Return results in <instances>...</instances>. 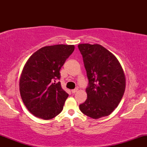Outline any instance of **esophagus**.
<instances>
[{
	"instance_id": "obj_1",
	"label": "esophagus",
	"mask_w": 147,
	"mask_h": 147,
	"mask_svg": "<svg viewBox=\"0 0 147 147\" xmlns=\"http://www.w3.org/2000/svg\"><path fill=\"white\" fill-rule=\"evenodd\" d=\"M77 90H78V88H75V89H73V90H71L72 93H75V92H77Z\"/></svg>"
}]
</instances>
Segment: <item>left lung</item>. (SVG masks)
<instances>
[{
  "label": "left lung",
  "instance_id": "obj_1",
  "mask_svg": "<svg viewBox=\"0 0 147 147\" xmlns=\"http://www.w3.org/2000/svg\"><path fill=\"white\" fill-rule=\"evenodd\" d=\"M78 48L83 57L88 86L87 99L79 109L92 119L109 115L120 102L126 79L119 61L99 44L82 43Z\"/></svg>",
  "mask_w": 147,
  "mask_h": 147
}]
</instances>
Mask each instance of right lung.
<instances>
[{"mask_svg": "<svg viewBox=\"0 0 147 147\" xmlns=\"http://www.w3.org/2000/svg\"><path fill=\"white\" fill-rule=\"evenodd\" d=\"M73 45H55L41 48L30 57L19 82L22 100L36 117L50 119L63 110L68 94L63 90L60 70L73 52Z\"/></svg>", "mask_w": 147, "mask_h": 147, "instance_id": "obj_1", "label": "right lung"}]
</instances>
